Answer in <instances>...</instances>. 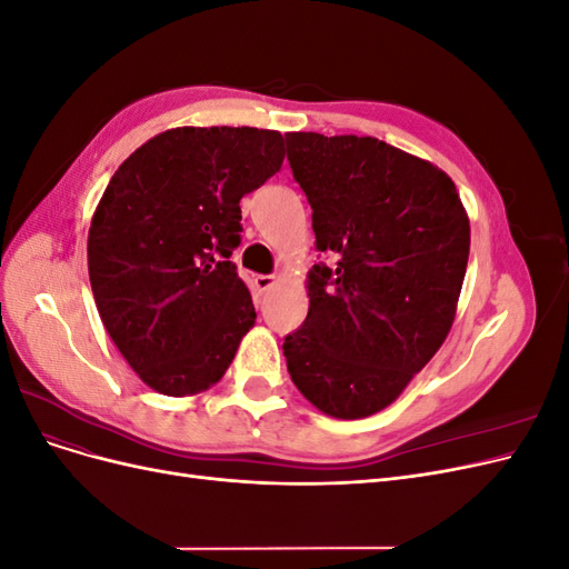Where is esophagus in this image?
Wrapping results in <instances>:
<instances>
[{"mask_svg": "<svg viewBox=\"0 0 569 569\" xmlns=\"http://www.w3.org/2000/svg\"><path fill=\"white\" fill-rule=\"evenodd\" d=\"M274 282H278V278H274V274H256V278H253V289L258 291V295H266V291H270L274 287Z\"/></svg>", "mask_w": 569, "mask_h": 569, "instance_id": "esophagus-1", "label": "esophagus"}]
</instances>
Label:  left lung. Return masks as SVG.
<instances>
[{
	"label": "left lung",
	"instance_id": "obj_1",
	"mask_svg": "<svg viewBox=\"0 0 569 569\" xmlns=\"http://www.w3.org/2000/svg\"><path fill=\"white\" fill-rule=\"evenodd\" d=\"M313 209L308 316L282 343L291 382L325 416L391 406L449 337L470 256V220L441 168L377 137L287 132Z\"/></svg>",
	"mask_w": 569,
	"mask_h": 569
}]
</instances>
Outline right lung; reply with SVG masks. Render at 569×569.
<instances>
[{
  "mask_svg": "<svg viewBox=\"0 0 569 569\" xmlns=\"http://www.w3.org/2000/svg\"><path fill=\"white\" fill-rule=\"evenodd\" d=\"M278 130L170 128L118 166L88 234L97 311L153 391L194 396L230 368L256 322L230 261L239 199L282 168Z\"/></svg>",
  "mask_w": 569,
  "mask_h": 569,
  "instance_id": "1",
  "label": "right lung"
}]
</instances>
